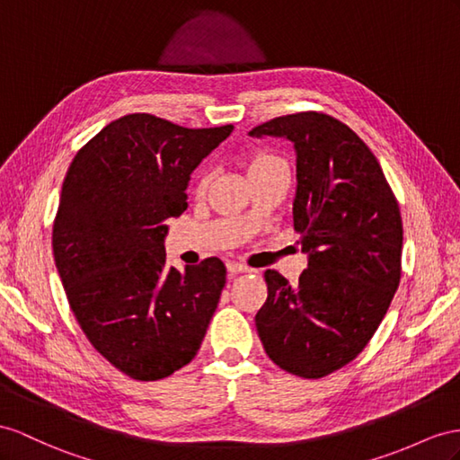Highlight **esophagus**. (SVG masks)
<instances>
[{
	"label": "esophagus",
	"mask_w": 460,
	"mask_h": 460,
	"mask_svg": "<svg viewBox=\"0 0 460 460\" xmlns=\"http://www.w3.org/2000/svg\"><path fill=\"white\" fill-rule=\"evenodd\" d=\"M227 272H229L231 276H234V274H244V272H251V268H249V266H243V264H239V262H227Z\"/></svg>",
	"instance_id": "esophagus-1"
}]
</instances>
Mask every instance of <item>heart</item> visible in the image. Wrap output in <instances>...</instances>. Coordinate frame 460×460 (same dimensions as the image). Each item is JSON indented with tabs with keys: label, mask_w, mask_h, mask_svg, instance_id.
Returning a JSON list of instances; mask_svg holds the SVG:
<instances>
[{
	"label": "heart",
	"mask_w": 460,
	"mask_h": 460,
	"mask_svg": "<svg viewBox=\"0 0 460 460\" xmlns=\"http://www.w3.org/2000/svg\"><path fill=\"white\" fill-rule=\"evenodd\" d=\"M270 164H286V161L279 159L278 155H272V153L261 151V153H256V155L252 157V161L249 164V172L256 171V169H262V167H270ZM208 182H209V172H204L202 176H199V181H198V190L202 192L204 188L208 186Z\"/></svg>",
	"instance_id": "b5f03b06"
}]
</instances>
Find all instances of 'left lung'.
Listing matches in <instances>:
<instances>
[{"instance_id": "left-lung-1", "label": "left lung", "mask_w": 460, "mask_h": 460, "mask_svg": "<svg viewBox=\"0 0 460 460\" xmlns=\"http://www.w3.org/2000/svg\"><path fill=\"white\" fill-rule=\"evenodd\" d=\"M251 136L293 141V227L309 254L299 284L266 270L256 331L278 367L321 379L369 344L400 284L402 217L379 161L349 126L324 112L278 116Z\"/></svg>"}]
</instances>
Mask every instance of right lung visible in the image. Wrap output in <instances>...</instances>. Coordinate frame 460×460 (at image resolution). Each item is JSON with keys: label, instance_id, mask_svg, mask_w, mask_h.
Listing matches in <instances>:
<instances>
[{"label": "right lung", "instance_id": "1", "mask_svg": "<svg viewBox=\"0 0 460 460\" xmlns=\"http://www.w3.org/2000/svg\"><path fill=\"white\" fill-rule=\"evenodd\" d=\"M231 132L128 114L67 169L52 229L58 274L93 348L136 381L190 363L217 309L226 264L211 256L176 270L163 243L188 208L192 171Z\"/></svg>", "mask_w": 460, "mask_h": 460}]
</instances>
